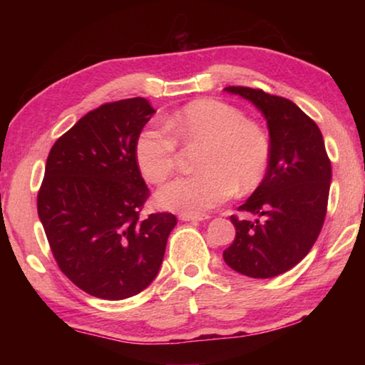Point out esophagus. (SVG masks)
I'll use <instances>...</instances> for the list:
<instances>
[{
    "label": "esophagus",
    "mask_w": 365,
    "mask_h": 365,
    "mask_svg": "<svg viewBox=\"0 0 365 365\" xmlns=\"http://www.w3.org/2000/svg\"><path fill=\"white\" fill-rule=\"evenodd\" d=\"M207 215H190V214H180V220L183 222H201L206 220Z\"/></svg>",
    "instance_id": "esophagus-1"
}]
</instances>
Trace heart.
Instances as JSON below:
<instances>
[{"instance_id": "obj_1", "label": "heart", "mask_w": 365, "mask_h": 365, "mask_svg": "<svg viewBox=\"0 0 365 365\" xmlns=\"http://www.w3.org/2000/svg\"><path fill=\"white\" fill-rule=\"evenodd\" d=\"M160 128H145L135 141V160L148 182L160 183L177 165L178 145L193 148L196 174L175 178L156 193L165 211L201 215L232 197L256 190L270 164V138L255 120L232 104L196 100L163 119Z\"/></svg>"}]
</instances>
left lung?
Wrapping results in <instances>:
<instances>
[{
	"label": "left lung",
	"mask_w": 365,
	"mask_h": 365,
	"mask_svg": "<svg viewBox=\"0 0 365 365\" xmlns=\"http://www.w3.org/2000/svg\"><path fill=\"white\" fill-rule=\"evenodd\" d=\"M225 91L251 101L267 120L270 164L262 183L240 211L257 215L240 220L224 261L238 274L272 279L294 267L322 230L331 164L317 123L287 98L259 88L227 86Z\"/></svg>",
	"instance_id": "8db88e82"
}]
</instances>
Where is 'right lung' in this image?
Returning <instances> with one entry per match:
<instances>
[{
    "mask_svg": "<svg viewBox=\"0 0 365 365\" xmlns=\"http://www.w3.org/2000/svg\"><path fill=\"white\" fill-rule=\"evenodd\" d=\"M154 113L145 98L106 103L48 154L38 217L63 274L96 298L125 299L150 287L177 225L169 212L140 215L150 190L135 141Z\"/></svg>",
    "mask_w": 365,
    "mask_h": 365,
    "instance_id": "add662e5",
    "label": "right lung"
}]
</instances>
